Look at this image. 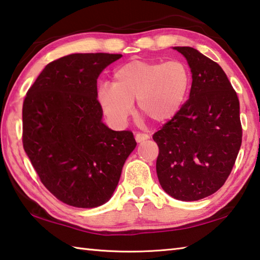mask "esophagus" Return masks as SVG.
I'll use <instances>...</instances> for the list:
<instances>
[{"label": "esophagus", "mask_w": 260, "mask_h": 260, "mask_svg": "<svg viewBox=\"0 0 260 260\" xmlns=\"http://www.w3.org/2000/svg\"><path fill=\"white\" fill-rule=\"evenodd\" d=\"M136 142L137 143H142L144 140H147L149 138V136L147 134H143V133H137L135 136Z\"/></svg>", "instance_id": "esophagus-1"}]
</instances>
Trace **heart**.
Here are the masks:
<instances>
[{"label":"heart","instance_id":"heart-1","mask_svg":"<svg viewBox=\"0 0 260 260\" xmlns=\"http://www.w3.org/2000/svg\"><path fill=\"white\" fill-rule=\"evenodd\" d=\"M192 85L188 66L180 60H131L116 68L113 84L98 86L97 99L108 121L124 125L137 100L140 114L155 123L174 118L183 107Z\"/></svg>","mask_w":260,"mask_h":260}]
</instances>
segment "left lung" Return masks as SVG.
<instances>
[{"mask_svg": "<svg viewBox=\"0 0 260 260\" xmlns=\"http://www.w3.org/2000/svg\"><path fill=\"white\" fill-rule=\"evenodd\" d=\"M192 72L189 99L153 135L157 178L177 200L197 201L229 178L242 143L240 102L217 62L190 47H175Z\"/></svg>", "mask_w": 260, "mask_h": 260, "instance_id": "obj_1", "label": "left lung"}]
</instances>
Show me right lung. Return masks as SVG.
<instances>
[{
  "label": "right lung",
  "instance_id": "obj_1",
  "mask_svg": "<svg viewBox=\"0 0 260 260\" xmlns=\"http://www.w3.org/2000/svg\"><path fill=\"white\" fill-rule=\"evenodd\" d=\"M122 54L73 53L45 66L22 104V145L41 183L61 202H107L136 140L102 121L97 79Z\"/></svg>",
  "mask_w": 260,
  "mask_h": 260
}]
</instances>
